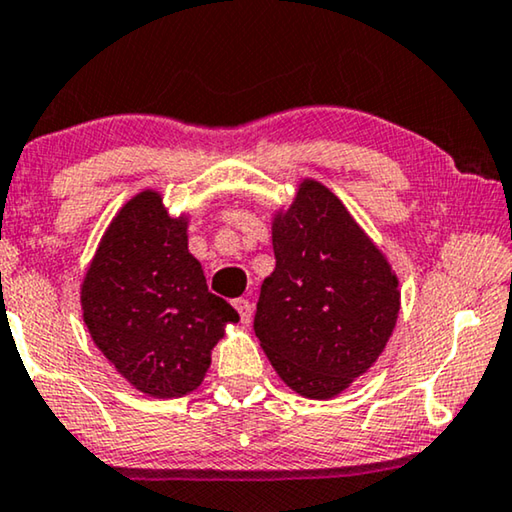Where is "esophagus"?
Returning <instances> with one entry per match:
<instances>
[{
  "label": "esophagus",
  "mask_w": 512,
  "mask_h": 512,
  "mask_svg": "<svg viewBox=\"0 0 512 512\" xmlns=\"http://www.w3.org/2000/svg\"><path fill=\"white\" fill-rule=\"evenodd\" d=\"M234 308H236V312H239L241 324L248 326L250 319H253V305H250V301L248 299H236Z\"/></svg>",
  "instance_id": "34e87169"
}]
</instances>
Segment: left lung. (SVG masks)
Returning <instances> with one entry per match:
<instances>
[{
	"label": "left lung",
	"mask_w": 512,
	"mask_h": 512,
	"mask_svg": "<svg viewBox=\"0 0 512 512\" xmlns=\"http://www.w3.org/2000/svg\"><path fill=\"white\" fill-rule=\"evenodd\" d=\"M271 232L276 269L262 282L255 335L292 391L335 398L384 352L400 312L398 276L315 179L301 181Z\"/></svg>",
	"instance_id": "obj_1"
}]
</instances>
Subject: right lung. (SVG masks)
Returning a JSON list of instances; mask_svg holds the SVG:
<instances>
[{"mask_svg":"<svg viewBox=\"0 0 512 512\" xmlns=\"http://www.w3.org/2000/svg\"><path fill=\"white\" fill-rule=\"evenodd\" d=\"M80 303L96 347L151 398L195 391L225 326L239 322L188 253V218H172L156 190L137 193L112 218Z\"/></svg>","mask_w":512,"mask_h":512,"instance_id":"right-lung-1","label":"right lung"}]
</instances>
